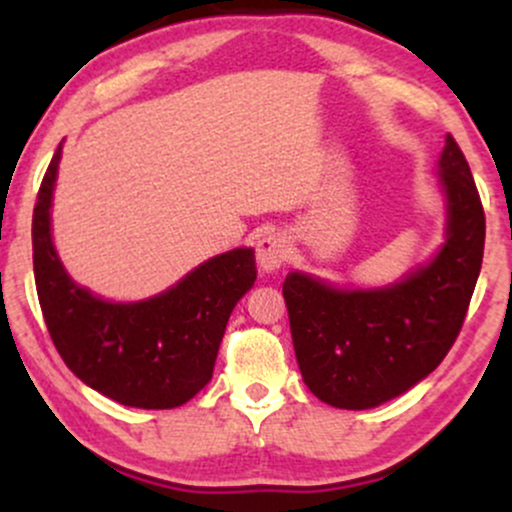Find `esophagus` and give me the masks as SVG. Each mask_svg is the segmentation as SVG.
I'll return each instance as SVG.
<instances>
[{"label": "esophagus", "mask_w": 512, "mask_h": 512, "mask_svg": "<svg viewBox=\"0 0 512 512\" xmlns=\"http://www.w3.org/2000/svg\"><path fill=\"white\" fill-rule=\"evenodd\" d=\"M255 252L257 264H260L262 272H274V269H279L281 264L286 262V257H289V243H286V238L281 236V233L269 231L257 240Z\"/></svg>", "instance_id": "1"}]
</instances>
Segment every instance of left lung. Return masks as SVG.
Here are the masks:
<instances>
[{"label":"left lung","mask_w":512,"mask_h":512,"mask_svg":"<svg viewBox=\"0 0 512 512\" xmlns=\"http://www.w3.org/2000/svg\"><path fill=\"white\" fill-rule=\"evenodd\" d=\"M448 240L428 267L390 289L337 291L308 274L284 279L305 385L339 409H370L440 366L460 334L484 260L486 216L452 134L440 154Z\"/></svg>","instance_id":"8db88e82"}]
</instances>
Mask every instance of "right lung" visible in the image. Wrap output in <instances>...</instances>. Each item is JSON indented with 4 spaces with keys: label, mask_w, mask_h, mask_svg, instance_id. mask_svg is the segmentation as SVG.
<instances>
[{
    "label": "right lung",
    "mask_w": 512,
    "mask_h": 512,
    "mask_svg": "<svg viewBox=\"0 0 512 512\" xmlns=\"http://www.w3.org/2000/svg\"><path fill=\"white\" fill-rule=\"evenodd\" d=\"M62 146L33 209V272L40 310L62 361L101 395L139 409L190 402L214 373L226 322L257 279L255 252L199 264L178 286L142 303H105L76 286L50 238V202Z\"/></svg>",
    "instance_id": "right-lung-1"
}]
</instances>
